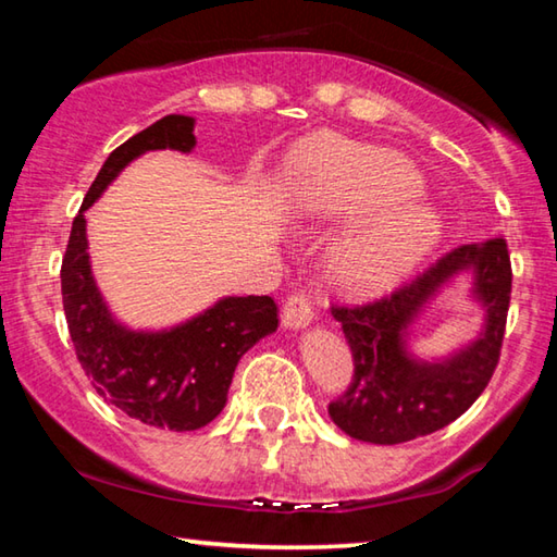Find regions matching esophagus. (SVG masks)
<instances>
[{
  "label": "esophagus",
  "instance_id": "esophagus-1",
  "mask_svg": "<svg viewBox=\"0 0 557 557\" xmlns=\"http://www.w3.org/2000/svg\"><path fill=\"white\" fill-rule=\"evenodd\" d=\"M314 322V309H312V299L309 295H292L285 307H282V324L285 329H305Z\"/></svg>",
  "mask_w": 557,
  "mask_h": 557
}]
</instances>
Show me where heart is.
I'll use <instances>...</instances> for the list:
<instances>
[{"instance_id": "b5f03b06", "label": "heart", "mask_w": 557, "mask_h": 557, "mask_svg": "<svg viewBox=\"0 0 557 557\" xmlns=\"http://www.w3.org/2000/svg\"><path fill=\"white\" fill-rule=\"evenodd\" d=\"M299 196L329 215H363L329 248V272L344 289L393 285L440 238V219L418 199L422 178L403 157L317 137L297 157Z\"/></svg>"}]
</instances>
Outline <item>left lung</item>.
Here are the masks:
<instances>
[{
    "mask_svg": "<svg viewBox=\"0 0 557 557\" xmlns=\"http://www.w3.org/2000/svg\"><path fill=\"white\" fill-rule=\"evenodd\" d=\"M470 277V298L483 309V329L442 359L411 354L419 314L457 276ZM511 301V260L504 238L459 245L410 285L366 307L332 314L354 354V381L329 405L334 425L371 445H400L437 432L469 410L492 381Z\"/></svg>",
    "mask_w": 557,
    "mask_h": 557,
    "instance_id": "8db88e82",
    "label": "left lung"
}]
</instances>
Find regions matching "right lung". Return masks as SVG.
<instances>
[{
  "instance_id": "1",
  "label": "right lung",
  "mask_w": 557,
  "mask_h": 557,
  "mask_svg": "<svg viewBox=\"0 0 557 557\" xmlns=\"http://www.w3.org/2000/svg\"><path fill=\"white\" fill-rule=\"evenodd\" d=\"M194 125L188 115H166L110 152L73 219L61 265L65 322L92 388L132 420L174 432L209 425L225 408L243 354L277 332V305L272 297H221L182 324L132 329L112 314L92 275L86 211L137 157L194 152Z\"/></svg>"
}]
</instances>
